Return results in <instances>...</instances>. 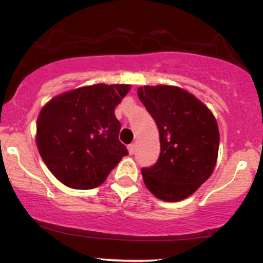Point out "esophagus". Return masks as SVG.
<instances>
[{"label":"esophagus","instance_id":"obj_1","mask_svg":"<svg viewBox=\"0 0 263 263\" xmlns=\"http://www.w3.org/2000/svg\"><path fill=\"white\" fill-rule=\"evenodd\" d=\"M127 148H128V153H129V155H134V153H135V149H136V146H135V144H134V143H131V144H129V146L127 147Z\"/></svg>","mask_w":263,"mask_h":263}]
</instances>
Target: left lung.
Wrapping results in <instances>:
<instances>
[{"mask_svg": "<svg viewBox=\"0 0 263 263\" xmlns=\"http://www.w3.org/2000/svg\"><path fill=\"white\" fill-rule=\"evenodd\" d=\"M138 98L157 123L161 155L142 168L147 189L164 201L190 197L209 179L219 152L218 122L193 93L178 86H141Z\"/></svg>", "mask_w": 263, "mask_h": 263, "instance_id": "obj_1", "label": "left lung"}]
</instances>
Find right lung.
<instances>
[{
    "label": "right lung",
    "instance_id": "1",
    "mask_svg": "<svg viewBox=\"0 0 263 263\" xmlns=\"http://www.w3.org/2000/svg\"><path fill=\"white\" fill-rule=\"evenodd\" d=\"M125 84H95L60 93L37 120L39 155L53 176L73 189H92L106 180L127 148L119 140L115 107L129 91Z\"/></svg>",
    "mask_w": 263,
    "mask_h": 263
}]
</instances>
